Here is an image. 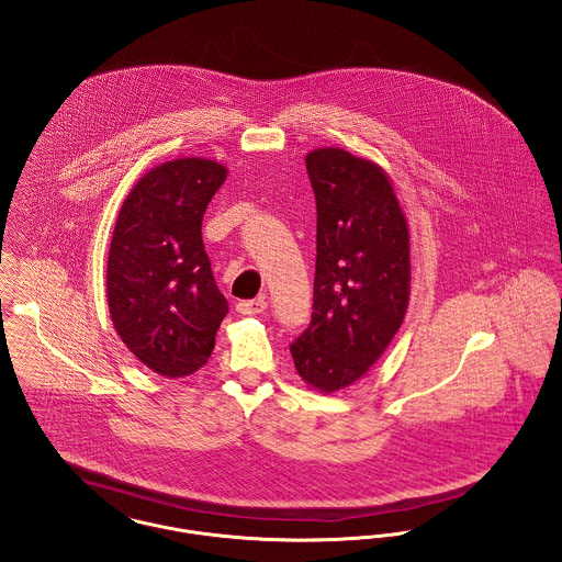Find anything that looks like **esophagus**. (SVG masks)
<instances>
[{
  "mask_svg": "<svg viewBox=\"0 0 562 562\" xmlns=\"http://www.w3.org/2000/svg\"><path fill=\"white\" fill-rule=\"evenodd\" d=\"M265 307H267V303H265V299H250V301H239L237 305H235V310L239 312V314H244V316H257V314H261L265 312Z\"/></svg>",
  "mask_w": 562,
  "mask_h": 562,
  "instance_id": "34e87169",
  "label": "esophagus"
}]
</instances>
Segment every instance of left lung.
Returning a JSON list of instances; mask_svg holds the SVG:
<instances>
[{
    "label": "left lung",
    "mask_w": 562,
    "mask_h": 562,
    "mask_svg": "<svg viewBox=\"0 0 562 562\" xmlns=\"http://www.w3.org/2000/svg\"><path fill=\"white\" fill-rule=\"evenodd\" d=\"M316 195L314 312L291 344L299 375L323 393L363 378L409 299V233L382 167L344 148L305 157Z\"/></svg>",
    "instance_id": "left-lung-1"
}]
</instances>
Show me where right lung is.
I'll use <instances>...</instances> for the list:
<instances>
[{
    "instance_id": "1",
    "label": "right lung",
    "mask_w": 562,
    "mask_h": 562,
    "mask_svg": "<svg viewBox=\"0 0 562 562\" xmlns=\"http://www.w3.org/2000/svg\"><path fill=\"white\" fill-rule=\"evenodd\" d=\"M227 169L210 159L153 167L130 191L108 252L114 329L159 375L184 378L207 363L229 312L201 239V221Z\"/></svg>"
}]
</instances>
